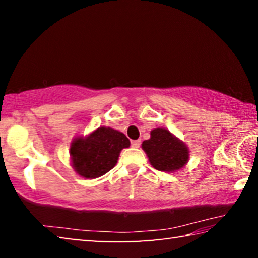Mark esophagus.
Here are the masks:
<instances>
[{
  "mask_svg": "<svg viewBox=\"0 0 258 258\" xmlns=\"http://www.w3.org/2000/svg\"><path fill=\"white\" fill-rule=\"evenodd\" d=\"M131 145H132L133 148H139L141 146V141H140V140H133V141L131 142Z\"/></svg>",
  "mask_w": 258,
  "mask_h": 258,
  "instance_id": "1",
  "label": "esophagus"
}]
</instances>
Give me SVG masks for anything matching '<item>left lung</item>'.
I'll return each instance as SVG.
<instances>
[{"label":"left lung","mask_w":258,"mask_h":258,"mask_svg":"<svg viewBox=\"0 0 258 258\" xmlns=\"http://www.w3.org/2000/svg\"><path fill=\"white\" fill-rule=\"evenodd\" d=\"M142 149L158 171L175 172L189 160V149L184 142L166 128L152 130L150 139L142 142Z\"/></svg>","instance_id":"obj_1"}]
</instances>
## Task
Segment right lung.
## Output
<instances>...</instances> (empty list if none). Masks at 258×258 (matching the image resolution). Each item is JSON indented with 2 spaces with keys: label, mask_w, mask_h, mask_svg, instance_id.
I'll return each instance as SVG.
<instances>
[{
  "label": "right lung",
  "mask_w": 258,
  "mask_h": 258,
  "mask_svg": "<svg viewBox=\"0 0 258 258\" xmlns=\"http://www.w3.org/2000/svg\"><path fill=\"white\" fill-rule=\"evenodd\" d=\"M130 145L124 133L101 126L85 138L73 140L69 149L72 166L83 177H100L115 167L120 151Z\"/></svg>",
  "instance_id": "right-lung-1"
}]
</instances>
